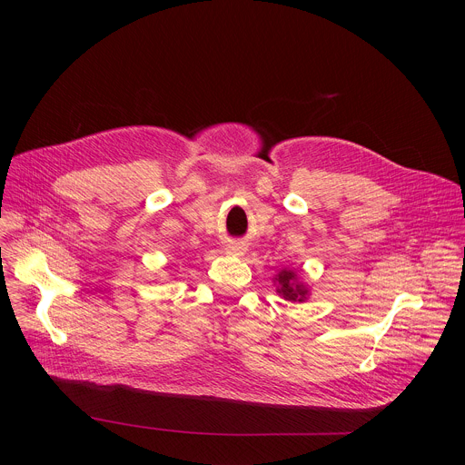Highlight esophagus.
<instances>
[{
	"label": "esophagus",
	"mask_w": 465,
	"mask_h": 465,
	"mask_svg": "<svg viewBox=\"0 0 465 465\" xmlns=\"http://www.w3.org/2000/svg\"><path fill=\"white\" fill-rule=\"evenodd\" d=\"M228 253L241 255V253H242V248H241V246H228Z\"/></svg>",
	"instance_id": "1"
}]
</instances>
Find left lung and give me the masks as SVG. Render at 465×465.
<instances>
[{
    "label": "left lung",
    "mask_w": 465,
    "mask_h": 465,
    "mask_svg": "<svg viewBox=\"0 0 465 465\" xmlns=\"http://www.w3.org/2000/svg\"><path fill=\"white\" fill-rule=\"evenodd\" d=\"M278 292L289 302H303L307 296V289L296 282V274L292 271H282L276 278Z\"/></svg>",
    "instance_id": "1"
}]
</instances>
